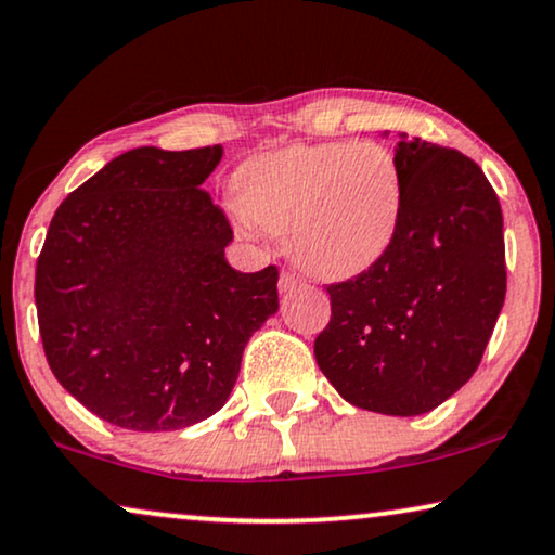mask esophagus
Segmentation results:
<instances>
[{"label":"esophagus","instance_id":"esophagus-1","mask_svg":"<svg viewBox=\"0 0 555 555\" xmlns=\"http://www.w3.org/2000/svg\"><path fill=\"white\" fill-rule=\"evenodd\" d=\"M299 284H301V279L294 271H289V269H284L282 276H279V292H282V294L294 292Z\"/></svg>","mask_w":555,"mask_h":555}]
</instances>
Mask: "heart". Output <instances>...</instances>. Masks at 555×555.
<instances>
[{"mask_svg": "<svg viewBox=\"0 0 555 555\" xmlns=\"http://www.w3.org/2000/svg\"><path fill=\"white\" fill-rule=\"evenodd\" d=\"M241 228L284 235L301 269L320 279L365 271L396 238L403 180L375 142L294 144L248 159L235 175Z\"/></svg>", "mask_w": 555, "mask_h": 555, "instance_id": "obj_1", "label": "heart"}]
</instances>
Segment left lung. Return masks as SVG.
<instances>
[{
	"instance_id": "8db88e82",
	"label": "left lung",
	"mask_w": 555,
	"mask_h": 555,
	"mask_svg": "<svg viewBox=\"0 0 555 555\" xmlns=\"http://www.w3.org/2000/svg\"><path fill=\"white\" fill-rule=\"evenodd\" d=\"M403 208L373 266L327 284L330 322L314 339L320 371L345 401L418 416L456 393L482 363L505 301V235L477 162L401 139Z\"/></svg>"
}]
</instances>
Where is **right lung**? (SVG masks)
<instances>
[{"label": "right lung", "instance_id": "1", "mask_svg": "<svg viewBox=\"0 0 555 555\" xmlns=\"http://www.w3.org/2000/svg\"><path fill=\"white\" fill-rule=\"evenodd\" d=\"M223 150L139 146L55 210L35 305L57 383L131 431H175L228 401L248 337L279 309V269L225 261L233 228L203 182Z\"/></svg>", "mask_w": 555, "mask_h": 555}]
</instances>
